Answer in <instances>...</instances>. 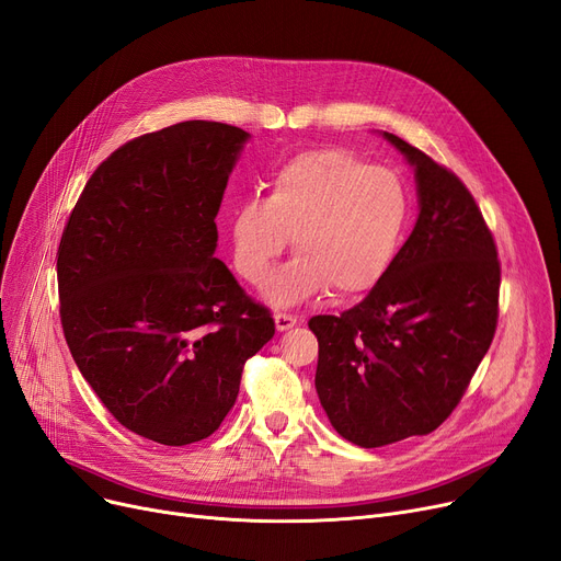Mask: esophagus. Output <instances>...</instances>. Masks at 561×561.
I'll list each match as a JSON object with an SVG mask.
<instances>
[{
  "instance_id": "1",
  "label": "esophagus",
  "mask_w": 561,
  "mask_h": 561,
  "mask_svg": "<svg viewBox=\"0 0 561 561\" xmlns=\"http://www.w3.org/2000/svg\"><path fill=\"white\" fill-rule=\"evenodd\" d=\"M298 323V319L296 316H290V313H275V328H277V332H286V330H290Z\"/></svg>"
}]
</instances>
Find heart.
<instances>
[{"label":"heart","instance_id":"heart-1","mask_svg":"<svg viewBox=\"0 0 561 561\" xmlns=\"http://www.w3.org/2000/svg\"><path fill=\"white\" fill-rule=\"evenodd\" d=\"M410 220V194L389 169L346 149L302 151L240 204L231 220L233 265L259 284L294 242V261L267 277L261 296L290 307L332 288L353 298L376 288L392 267Z\"/></svg>","mask_w":561,"mask_h":561}]
</instances>
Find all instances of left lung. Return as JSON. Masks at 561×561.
<instances>
[{
    "label": "left lung",
    "mask_w": 561,
    "mask_h": 561,
    "mask_svg": "<svg viewBox=\"0 0 561 561\" xmlns=\"http://www.w3.org/2000/svg\"><path fill=\"white\" fill-rule=\"evenodd\" d=\"M415 169L420 215L392 267L353 309L313 316L316 392L334 431L382 447L440 426L489 353L500 261L468 187L392 133Z\"/></svg>",
    "instance_id": "1"
}]
</instances>
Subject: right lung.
I'll use <instances>...</instances> for the list:
<instances>
[{"instance_id":"add662e5","label":"right lung","mask_w":561,"mask_h":561,"mask_svg":"<svg viewBox=\"0 0 561 561\" xmlns=\"http://www.w3.org/2000/svg\"><path fill=\"white\" fill-rule=\"evenodd\" d=\"M250 133L217 121L141 135L84 185L57 252L61 325L118 424L167 447L199 443L233 408L271 311L215 259L229 176Z\"/></svg>"}]
</instances>
